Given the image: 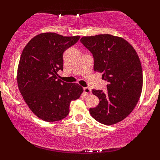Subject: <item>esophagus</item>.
I'll return each mask as SVG.
<instances>
[{"instance_id":"esophagus-1","label":"esophagus","mask_w":160,"mask_h":160,"mask_svg":"<svg viewBox=\"0 0 160 160\" xmlns=\"http://www.w3.org/2000/svg\"><path fill=\"white\" fill-rule=\"evenodd\" d=\"M84 92L86 95H89L92 92V90L89 87H84Z\"/></svg>"}]
</instances>
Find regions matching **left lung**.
Here are the masks:
<instances>
[{"label": "left lung", "mask_w": 160, "mask_h": 160, "mask_svg": "<svg viewBox=\"0 0 160 160\" xmlns=\"http://www.w3.org/2000/svg\"><path fill=\"white\" fill-rule=\"evenodd\" d=\"M81 42L92 53L94 70L108 82L106 93L92 89L99 104L89 108L100 123L112 125L125 119L136 106L143 88V71L136 51L119 36L100 34L84 36Z\"/></svg>", "instance_id": "1"}]
</instances>
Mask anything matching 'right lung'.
<instances>
[{
	"label": "right lung",
	"mask_w": 160,
	"mask_h": 160,
	"mask_svg": "<svg viewBox=\"0 0 160 160\" xmlns=\"http://www.w3.org/2000/svg\"><path fill=\"white\" fill-rule=\"evenodd\" d=\"M79 38L42 32L33 37L22 52L17 74L19 90L32 112L43 121L66 117L71 102L84 91L78 84L58 78V71L63 70V53Z\"/></svg>",
	"instance_id": "add662e5"
}]
</instances>
